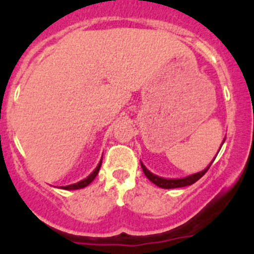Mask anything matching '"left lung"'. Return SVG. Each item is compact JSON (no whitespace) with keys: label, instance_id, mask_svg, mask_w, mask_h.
<instances>
[{"label":"left lung","instance_id":"8db88e82","mask_svg":"<svg viewBox=\"0 0 254 254\" xmlns=\"http://www.w3.org/2000/svg\"><path fill=\"white\" fill-rule=\"evenodd\" d=\"M211 164L206 168L205 170H202V172L196 173V174H192V176H188L186 177V178H181V179H167V178H161V177L155 176V174H152L151 172H149V170L146 169V167H145L142 163H141V168H142L145 176H146L147 178L154 183V185H156L160 188H167V190H170V188H181V187H186V186L193 185L194 182H197L201 177L205 176V173L207 172L208 168L211 167Z\"/></svg>","mask_w":254,"mask_h":254}]
</instances>
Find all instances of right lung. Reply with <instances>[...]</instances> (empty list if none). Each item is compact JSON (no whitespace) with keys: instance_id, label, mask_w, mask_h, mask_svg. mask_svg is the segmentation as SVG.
I'll use <instances>...</instances> for the list:
<instances>
[{"instance_id":"obj_1","label":"right lung","mask_w":254,"mask_h":254,"mask_svg":"<svg viewBox=\"0 0 254 254\" xmlns=\"http://www.w3.org/2000/svg\"><path fill=\"white\" fill-rule=\"evenodd\" d=\"M100 167H102V160H100V163L98 164V167L95 168V170H94L93 173H91L90 176L87 177V178L82 179V181L77 182V183H75V185H69V186H64V187H62L64 190H80V188H84L86 187V186H89L91 183V182L95 179V177L98 176V173H99V169Z\"/></svg>"}]
</instances>
